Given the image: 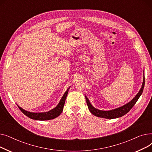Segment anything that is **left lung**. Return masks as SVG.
I'll use <instances>...</instances> for the list:
<instances>
[{
    "label": "left lung",
    "mask_w": 152,
    "mask_h": 152,
    "mask_svg": "<svg viewBox=\"0 0 152 152\" xmlns=\"http://www.w3.org/2000/svg\"><path fill=\"white\" fill-rule=\"evenodd\" d=\"M144 85H145V77H143V81L142 83V87H141L140 90L139 91V93L130 102L127 103V104L124 105V106H123L121 107H119L118 108H116V109H115L113 110H110V111L99 110L95 108L91 104L89 99H87V97L86 96L87 107H88L89 110H90L91 113L92 114H93L94 115L96 116H98V117L107 118V119H113V118H117L119 117H121V116H124V115H126V113H128L129 111L131 110V109L135 104V103L137 102V101L138 100L141 94L143 92Z\"/></svg>",
    "instance_id": "1"
}]
</instances>
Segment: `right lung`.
I'll return each mask as SVG.
<instances>
[{"mask_svg":"<svg viewBox=\"0 0 152 152\" xmlns=\"http://www.w3.org/2000/svg\"><path fill=\"white\" fill-rule=\"evenodd\" d=\"M68 89L65 92V93L64 94L63 96L62 97L60 102H59L58 105L55 108L52 109V110L47 111V112L45 113H31L29 112V111H25V110H23L19 106L18 108L21 111V112L25 114L26 116L29 117V118L36 119V120H41V121H44V120H49V119H52L55 118H57L58 116L62 112V111L63 110V107L64 105H65V100L67 96V94L68 93Z\"/></svg>","mask_w":152,"mask_h":152,"instance_id":"1","label":"right lung"}]
</instances>
